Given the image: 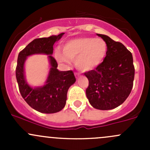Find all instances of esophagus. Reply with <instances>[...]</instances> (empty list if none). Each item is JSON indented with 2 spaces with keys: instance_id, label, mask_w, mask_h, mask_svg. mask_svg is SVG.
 <instances>
[{
  "instance_id": "34e87169",
  "label": "esophagus",
  "mask_w": 150,
  "mask_h": 150,
  "mask_svg": "<svg viewBox=\"0 0 150 150\" xmlns=\"http://www.w3.org/2000/svg\"><path fill=\"white\" fill-rule=\"evenodd\" d=\"M75 76L76 78H78V77L81 76V73H79V72H75Z\"/></svg>"
}]
</instances>
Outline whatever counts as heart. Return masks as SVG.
I'll use <instances>...</instances> for the list:
<instances>
[{
	"instance_id": "heart-1",
	"label": "heart",
	"mask_w": 150,
	"mask_h": 150,
	"mask_svg": "<svg viewBox=\"0 0 150 150\" xmlns=\"http://www.w3.org/2000/svg\"><path fill=\"white\" fill-rule=\"evenodd\" d=\"M107 54L106 42L101 38L81 37L71 39L63 46V52L57 49L55 57L58 62L67 64L74 60L76 67L88 71L100 65Z\"/></svg>"
}]
</instances>
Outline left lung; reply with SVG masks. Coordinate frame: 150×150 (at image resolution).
<instances>
[{
	"label": "left lung",
	"mask_w": 150,
	"mask_h": 150,
	"mask_svg": "<svg viewBox=\"0 0 150 150\" xmlns=\"http://www.w3.org/2000/svg\"><path fill=\"white\" fill-rule=\"evenodd\" d=\"M106 42L107 54L95 69L85 72L88 80L86 96L98 110H112L125 102L132 90L134 69L131 51L120 42L97 34Z\"/></svg>",
	"instance_id": "1"
}]
</instances>
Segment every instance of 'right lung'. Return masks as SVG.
<instances>
[{
	"label": "right lung",
	"instance_id": "obj_1",
	"mask_svg": "<svg viewBox=\"0 0 150 150\" xmlns=\"http://www.w3.org/2000/svg\"><path fill=\"white\" fill-rule=\"evenodd\" d=\"M64 33L48 38H36L19 52L16 67V78L21 95L32 108L42 113H55L65 106L67 93L76 79L72 70L59 71L57 61L51 55L54 43ZM34 53L50 55L52 67L47 84L43 87L33 89L26 84L23 75V64L27 56Z\"/></svg>",
	"mask_w": 150,
	"mask_h": 150
}]
</instances>
